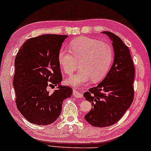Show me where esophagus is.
<instances>
[{
    "label": "esophagus",
    "instance_id": "esophagus-1",
    "mask_svg": "<svg viewBox=\"0 0 151 151\" xmlns=\"http://www.w3.org/2000/svg\"><path fill=\"white\" fill-rule=\"evenodd\" d=\"M73 96L76 98H79V99L83 98L82 93H79L78 91H76V90H75V89L73 90Z\"/></svg>",
    "mask_w": 151,
    "mask_h": 151
}]
</instances>
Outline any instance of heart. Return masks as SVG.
I'll list each match as a JSON object with an SVG mask.
<instances>
[{
    "mask_svg": "<svg viewBox=\"0 0 151 151\" xmlns=\"http://www.w3.org/2000/svg\"><path fill=\"white\" fill-rule=\"evenodd\" d=\"M112 47L100 40L81 37L70 42V51L60 49L58 62L63 71L71 75L78 68L75 75L66 80L74 87L86 85L90 80L99 82L107 75L113 61Z\"/></svg>",
    "mask_w": 151,
    "mask_h": 151,
    "instance_id": "heart-1",
    "label": "heart"
}]
</instances>
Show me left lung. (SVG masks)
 Here are the masks:
<instances>
[{
    "label": "left lung",
    "mask_w": 151,
    "mask_h": 151,
    "mask_svg": "<svg viewBox=\"0 0 151 151\" xmlns=\"http://www.w3.org/2000/svg\"><path fill=\"white\" fill-rule=\"evenodd\" d=\"M112 40L114 59L104 79L98 86L83 94L91 103L85 119L95 127H109L120 120L132 104L135 68L129 49L120 38L112 32L104 31Z\"/></svg>",
    "instance_id": "left-lung-1"
}]
</instances>
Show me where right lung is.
Returning a JSON list of instances; mask_svg holds the SVG:
<instances>
[{"instance_id":"add662e5","label":"right lung","mask_w":151,"mask_h":151,"mask_svg":"<svg viewBox=\"0 0 151 151\" xmlns=\"http://www.w3.org/2000/svg\"><path fill=\"white\" fill-rule=\"evenodd\" d=\"M68 35H43L27 40L15 60L13 87L17 109L30 123L47 125L59 117L64 99L73 89L59 85L49 93L47 88L62 81L58 53Z\"/></svg>"}]
</instances>
